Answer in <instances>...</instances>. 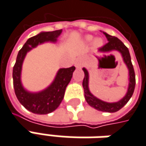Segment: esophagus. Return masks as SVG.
I'll use <instances>...</instances> for the list:
<instances>
[{"instance_id":"esophagus-1","label":"esophagus","mask_w":146,"mask_h":146,"mask_svg":"<svg viewBox=\"0 0 146 146\" xmlns=\"http://www.w3.org/2000/svg\"><path fill=\"white\" fill-rule=\"evenodd\" d=\"M83 65V61L82 58H78L75 62V67L77 68H81V67Z\"/></svg>"}]
</instances>
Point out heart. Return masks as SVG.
Returning <instances> with one entry per match:
<instances>
[{"label": "heart", "mask_w": 146, "mask_h": 146, "mask_svg": "<svg viewBox=\"0 0 146 146\" xmlns=\"http://www.w3.org/2000/svg\"><path fill=\"white\" fill-rule=\"evenodd\" d=\"M92 40H93V42H92V47H93V48H94V49L101 48V47L103 46V41L101 38H94V36L93 35H85V37H84V41H85L86 43H90Z\"/></svg>", "instance_id": "heart-1"}]
</instances>
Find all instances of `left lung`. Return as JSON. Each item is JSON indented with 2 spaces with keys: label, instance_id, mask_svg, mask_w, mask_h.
I'll list each match as a JSON object with an SVG mask.
<instances>
[{
  "label": "left lung",
  "instance_id": "8db88e82",
  "mask_svg": "<svg viewBox=\"0 0 146 146\" xmlns=\"http://www.w3.org/2000/svg\"><path fill=\"white\" fill-rule=\"evenodd\" d=\"M102 32L106 36L108 43L106 45H104L103 48L99 49V52L108 53L115 51V52L120 53L123 63L125 64L128 70V85L127 92L120 100H119L117 102H114V103L106 102V101L101 100L97 97H95L93 94L90 92V88H89L90 75H89L88 70L86 68H82L83 72L85 73V77H84L82 82V86L84 89L85 98L90 107H92L94 109L100 111L112 113V112H116L119 110H120L126 103H128L129 99L133 96L134 89H135V85H136V79H135V73H134L133 64L131 61V56H130L128 48L118 38H116L115 36H111L104 31H102Z\"/></svg>",
  "mask_w": 146,
  "mask_h": 146
}]
</instances>
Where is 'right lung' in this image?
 I'll return each mask as SVG.
<instances>
[{
  "instance_id": "obj_1",
  "label": "right lung",
  "mask_w": 146,
  "mask_h": 146,
  "mask_svg": "<svg viewBox=\"0 0 146 146\" xmlns=\"http://www.w3.org/2000/svg\"><path fill=\"white\" fill-rule=\"evenodd\" d=\"M62 30L54 31H42L28 38L18 52L16 63L13 68V88L18 101L29 111L38 115H46L54 111L62 102L65 89L71 81L75 67L60 68L48 87L38 92L29 91L22 82V69L23 61L33 48L44 43H55L61 35Z\"/></svg>"
}]
</instances>
